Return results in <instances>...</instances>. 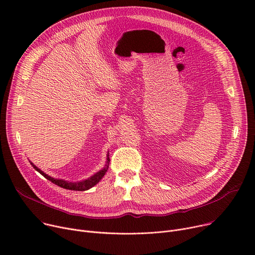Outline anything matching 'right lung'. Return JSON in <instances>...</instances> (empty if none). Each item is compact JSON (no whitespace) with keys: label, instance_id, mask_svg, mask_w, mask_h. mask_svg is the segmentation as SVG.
Here are the masks:
<instances>
[{"label":"right lung","instance_id":"1","mask_svg":"<svg viewBox=\"0 0 255 255\" xmlns=\"http://www.w3.org/2000/svg\"><path fill=\"white\" fill-rule=\"evenodd\" d=\"M31 164L33 165V167L38 171L41 173V175L47 179L48 181L52 182L53 184H56L60 187H62V188L64 189H69V190H74V191H85V190H88L90 188H92L93 186H95L105 175V172L107 171V169H109V165H110V158H109V155H107V161H106V164H105V167H103L101 170H99L98 172H96L95 175L92 176L91 178L85 180V181H82V182H76V183H72V182H67V181H64V180H59V179H55V178H51L49 176H47L46 173H44L41 169H39L37 166H35L32 162Z\"/></svg>","mask_w":255,"mask_h":255}]
</instances>
